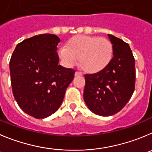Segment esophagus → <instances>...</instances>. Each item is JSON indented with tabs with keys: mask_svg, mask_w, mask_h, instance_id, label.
<instances>
[{
	"mask_svg": "<svg viewBox=\"0 0 152 152\" xmlns=\"http://www.w3.org/2000/svg\"><path fill=\"white\" fill-rule=\"evenodd\" d=\"M81 75H82V73H81V72L76 71V73H75V76H81Z\"/></svg>",
	"mask_w": 152,
	"mask_h": 152,
	"instance_id": "obj_1",
	"label": "esophagus"
}]
</instances>
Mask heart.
<instances>
[{"mask_svg":"<svg viewBox=\"0 0 152 152\" xmlns=\"http://www.w3.org/2000/svg\"><path fill=\"white\" fill-rule=\"evenodd\" d=\"M59 57L68 67L74 66L79 58L85 71L95 73L106 69L113 57V45L110 39L96 36L77 35L60 48Z\"/></svg>","mask_w":152,"mask_h":152,"instance_id":"obj_1","label":"heart"}]
</instances>
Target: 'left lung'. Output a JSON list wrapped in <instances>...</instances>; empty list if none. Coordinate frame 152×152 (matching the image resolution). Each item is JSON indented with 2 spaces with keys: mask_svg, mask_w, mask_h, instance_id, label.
Wrapping results in <instances>:
<instances>
[{
  "mask_svg": "<svg viewBox=\"0 0 152 152\" xmlns=\"http://www.w3.org/2000/svg\"><path fill=\"white\" fill-rule=\"evenodd\" d=\"M113 45V58L108 66L86 74L83 97L89 110L100 116H110L124 108L135 88V60L130 46L108 34Z\"/></svg>",
  "mask_w": 152,
  "mask_h": 152,
  "instance_id": "1",
  "label": "left lung"
}]
</instances>
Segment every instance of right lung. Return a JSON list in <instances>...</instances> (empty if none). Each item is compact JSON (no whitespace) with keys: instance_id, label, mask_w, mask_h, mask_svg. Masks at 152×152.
<instances>
[{"instance_id":"right-lung-1","label":"right lung","mask_w":152,"mask_h":152,"mask_svg":"<svg viewBox=\"0 0 152 152\" xmlns=\"http://www.w3.org/2000/svg\"><path fill=\"white\" fill-rule=\"evenodd\" d=\"M58 36L36 35L19 42L10 61L12 94L22 111L35 118L58 110L75 70L58 64Z\"/></svg>"}]
</instances>
